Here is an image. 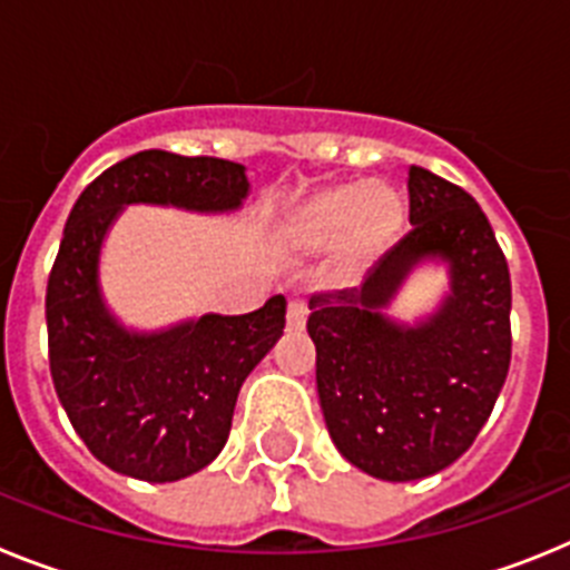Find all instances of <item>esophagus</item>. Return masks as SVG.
Returning <instances> with one entry per match:
<instances>
[{"instance_id": "1", "label": "esophagus", "mask_w": 570, "mask_h": 570, "mask_svg": "<svg viewBox=\"0 0 570 570\" xmlns=\"http://www.w3.org/2000/svg\"><path fill=\"white\" fill-rule=\"evenodd\" d=\"M305 320H308V305L302 299L288 302V331L291 334H299L305 328Z\"/></svg>"}]
</instances>
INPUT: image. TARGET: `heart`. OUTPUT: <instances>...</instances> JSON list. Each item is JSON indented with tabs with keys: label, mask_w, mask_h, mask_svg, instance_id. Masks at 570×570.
Returning a JSON list of instances; mask_svg holds the SVG:
<instances>
[{
	"label": "heart",
	"mask_w": 570,
	"mask_h": 570,
	"mask_svg": "<svg viewBox=\"0 0 570 570\" xmlns=\"http://www.w3.org/2000/svg\"><path fill=\"white\" fill-rule=\"evenodd\" d=\"M402 199L385 183L331 185L294 208L282 223V242L299 254L334 248V274L354 276L394 242Z\"/></svg>",
	"instance_id": "obj_1"
}]
</instances>
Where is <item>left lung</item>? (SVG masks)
Segmentation results:
<instances>
[{
	"label": "left lung",
	"mask_w": 570,
	"mask_h": 570,
	"mask_svg": "<svg viewBox=\"0 0 570 570\" xmlns=\"http://www.w3.org/2000/svg\"><path fill=\"white\" fill-rule=\"evenodd\" d=\"M411 225L360 288L314 294L308 334L325 425L351 465L411 482L465 454L511 365V274L471 194L411 165ZM425 258L449 262L452 294L411 330L384 314Z\"/></svg>",
	"instance_id": "1"
}]
</instances>
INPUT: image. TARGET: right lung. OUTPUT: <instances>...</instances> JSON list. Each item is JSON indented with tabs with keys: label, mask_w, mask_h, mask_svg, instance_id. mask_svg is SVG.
<instances>
[{
	"label": "right lung",
	"mask_w": 570,
	"mask_h": 570,
	"mask_svg": "<svg viewBox=\"0 0 570 570\" xmlns=\"http://www.w3.org/2000/svg\"><path fill=\"white\" fill-rule=\"evenodd\" d=\"M248 188L239 163L139 150L99 174L70 210L45 296L50 376L73 431L110 471L176 482L210 465L228 442L242 382L282 336L285 296L254 314L136 334L99 291L105 234L125 205L223 214Z\"/></svg>",
	"instance_id": "right-lung-1"
}]
</instances>
